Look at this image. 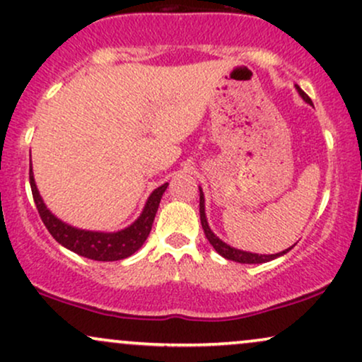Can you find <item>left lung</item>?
I'll return each instance as SVG.
<instances>
[{
	"mask_svg": "<svg viewBox=\"0 0 362 362\" xmlns=\"http://www.w3.org/2000/svg\"><path fill=\"white\" fill-rule=\"evenodd\" d=\"M296 90L305 103L313 105V100H310L308 95H305L304 91L300 90L297 85H296ZM313 107H314V105H313ZM199 190H200V222H202V228L205 232V237H207L210 245H212L215 249V252L221 254L223 259L234 260V262H239V264H264V262H269V260L281 257V255H284V254H287L292 249V247L296 245L294 244L292 247H289V249L282 250V252H277V254H255V252H247V250L235 249V247L226 244V242H223L222 239H218V237L212 232V228H210L209 222H207V215H205V197H204L202 187H199Z\"/></svg>",
	"mask_w": 362,
	"mask_h": 362,
	"instance_id": "left-lung-1",
	"label": "left lung"
}]
</instances>
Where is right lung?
Segmentation results:
<instances>
[{
	"mask_svg": "<svg viewBox=\"0 0 362 362\" xmlns=\"http://www.w3.org/2000/svg\"><path fill=\"white\" fill-rule=\"evenodd\" d=\"M30 185L33 192V199L38 209V214L43 221L45 227L48 228L53 239L66 247L71 252L81 255V257L91 260H102V262H112V260H122L130 257L144 245L152 230V223L157 214L160 200L163 192L167 190L168 184H163L155 189L145 202L141 214L135 222L117 232H100V230H85V228L73 227L70 223L58 218L52 210L47 207L45 200L41 199L38 187H36L33 168L30 167Z\"/></svg>",
	"mask_w": 362,
	"mask_h": 362,
	"instance_id": "add662e5",
	"label": "right lung"
}]
</instances>
